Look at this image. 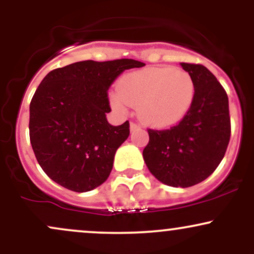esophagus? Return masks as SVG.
Returning a JSON list of instances; mask_svg holds the SVG:
<instances>
[{
  "instance_id": "obj_1",
  "label": "esophagus",
  "mask_w": 254,
  "mask_h": 254,
  "mask_svg": "<svg viewBox=\"0 0 254 254\" xmlns=\"http://www.w3.org/2000/svg\"><path fill=\"white\" fill-rule=\"evenodd\" d=\"M141 129V127H139L138 124H136V123H130V130H131V132H133V131H137V130H139Z\"/></svg>"
}]
</instances>
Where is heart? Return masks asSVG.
<instances>
[{"label":"heart","mask_w":254,"mask_h":254,"mask_svg":"<svg viewBox=\"0 0 254 254\" xmlns=\"http://www.w3.org/2000/svg\"><path fill=\"white\" fill-rule=\"evenodd\" d=\"M196 97V84L188 71L171 66H149L125 74L118 90L111 93V105L118 113L137 107L144 124L167 127L188 115Z\"/></svg>","instance_id":"1"}]
</instances>
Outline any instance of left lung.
<instances>
[{"mask_svg": "<svg viewBox=\"0 0 254 254\" xmlns=\"http://www.w3.org/2000/svg\"><path fill=\"white\" fill-rule=\"evenodd\" d=\"M196 84L188 115L168 130H148L143 150L148 170L159 182L190 188L203 182L222 161L229 143L230 117L226 90L200 64L180 63Z\"/></svg>", "mask_w": 254, "mask_h": 254, "instance_id": "left-lung-1", "label": "left lung"}]
</instances>
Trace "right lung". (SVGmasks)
Returning <instances> with one entry per match:
<instances>
[{"mask_svg":"<svg viewBox=\"0 0 254 254\" xmlns=\"http://www.w3.org/2000/svg\"><path fill=\"white\" fill-rule=\"evenodd\" d=\"M135 60L82 61L49 72L30 105V139L38 164L68 190H94L109 178L116 151L129 137V122L115 127L107 89Z\"/></svg>","mask_w":254,"mask_h":254,"instance_id":"right-lung-1","label":"right lung"}]
</instances>
